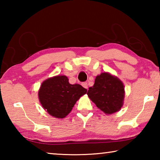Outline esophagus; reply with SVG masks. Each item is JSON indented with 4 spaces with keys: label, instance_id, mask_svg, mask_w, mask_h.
I'll list each match as a JSON object with an SVG mask.
<instances>
[{
    "label": "esophagus",
    "instance_id": "34e87169",
    "mask_svg": "<svg viewBox=\"0 0 160 160\" xmlns=\"http://www.w3.org/2000/svg\"><path fill=\"white\" fill-rule=\"evenodd\" d=\"M82 87L84 88H85V89H88V82H82Z\"/></svg>",
    "mask_w": 160,
    "mask_h": 160
}]
</instances>
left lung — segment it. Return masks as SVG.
<instances>
[{
	"mask_svg": "<svg viewBox=\"0 0 160 160\" xmlns=\"http://www.w3.org/2000/svg\"><path fill=\"white\" fill-rule=\"evenodd\" d=\"M88 95L96 106L107 114L115 113L123 106L124 86L123 82L107 72L97 76Z\"/></svg>",
	"mask_w": 160,
	"mask_h": 160,
	"instance_id": "1",
	"label": "left lung"
}]
</instances>
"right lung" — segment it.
I'll list each match as a JSON object with an SVG mask.
<instances>
[{
	"mask_svg": "<svg viewBox=\"0 0 160 160\" xmlns=\"http://www.w3.org/2000/svg\"><path fill=\"white\" fill-rule=\"evenodd\" d=\"M87 89L79 84L71 85L65 75L48 78L42 82L39 99L42 107L50 115L63 118L68 114Z\"/></svg>",
	"mask_w": 160,
	"mask_h": 160,
	"instance_id": "obj_1",
	"label": "right lung"
}]
</instances>
